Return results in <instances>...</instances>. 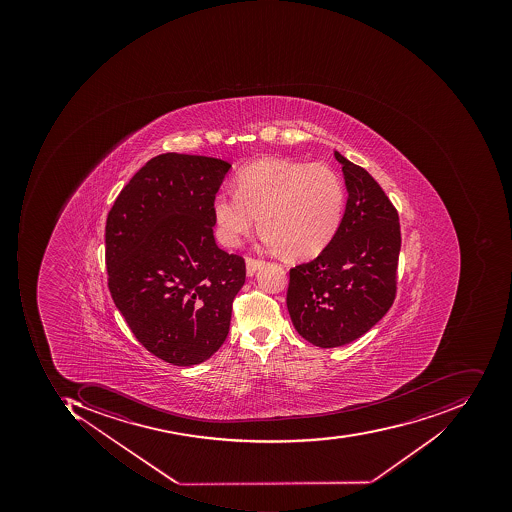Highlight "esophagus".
<instances>
[{
  "instance_id": "esophagus-1",
  "label": "esophagus",
  "mask_w": 512,
  "mask_h": 512,
  "mask_svg": "<svg viewBox=\"0 0 512 512\" xmlns=\"http://www.w3.org/2000/svg\"><path fill=\"white\" fill-rule=\"evenodd\" d=\"M264 261L260 260V258H254V257H248L246 258V274L249 275V277H252V275L255 274V272L258 271V269L263 266Z\"/></svg>"
}]
</instances>
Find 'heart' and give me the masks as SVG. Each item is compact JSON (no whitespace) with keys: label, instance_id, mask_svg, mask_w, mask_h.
I'll use <instances>...</instances> for the list:
<instances>
[{"label":"heart","instance_id":"b5f03b06","mask_svg":"<svg viewBox=\"0 0 512 512\" xmlns=\"http://www.w3.org/2000/svg\"><path fill=\"white\" fill-rule=\"evenodd\" d=\"M237 186L214 200L218 237L226 246H237L260 221L269 244L289 257H314L334 240L345 215V183L323 164L263 158L244 167Z\"/></svg>","mask_w":512,"mask_h":512}]
</instances>
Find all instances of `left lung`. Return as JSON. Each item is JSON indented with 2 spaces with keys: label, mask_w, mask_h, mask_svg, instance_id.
Wrapping results in <instances>:
<instances>
[{
  "label": "left lung",
  "mask_w": 512,
  "mask_h": 512,
  "mask_svg": "<svg viewBox=\"0 0 512 512\" xmlns=\"http://www.w3.org/2000/svg\"><path fill=\"white\" fill-rule=\"evenodd\" d=\"M343 164L348 203L328 248L289 271L286 295L298 334L320 348L348 345L385 317L397 294L400 221L366 169Z\"/></svg>",
  "instance_id": "8db88e82"
}]
</instances>
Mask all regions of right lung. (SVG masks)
<instances>
[{
    "instance_id": "1",
    "label": "right lung",
    "mask_w": 512,
    "mask_h": 512,
    "mask_svg": "<svg viewBox=\"0 0 512 512\" xmlns=\"http://www.w3.org/2000/svg\"><path fill=\"white\" fill-rule=\"evenodd\" d=\"M231 169L201 155L161 154L107 214V286L141 345L175 366L211 358L229 334L244 258L218 248L214 200Z\"/></svg>"
}]
</instances>
